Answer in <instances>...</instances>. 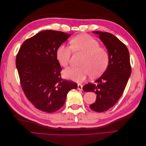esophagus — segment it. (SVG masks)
Masks as SVG:
<instances>
[{
	"label": "esophagus",
	"mask_w": 146,
	"mask_h": 146,
	"mask_svg": "<svg viewBox=\"0 0 146 146\" xmlns=\"http://www.w3.org/2000/svg\"><path fill=\"white\" fill-rule=\"evenodd\" d=\"M77 89L78 90H80V91H82V90H83V86L82 85H80V84H78Z\"/></svg>",
	"instance_id": "obj_1"
}]
</instances>
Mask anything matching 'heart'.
<instances>
[{
    "mask_svg": "<svg viewBox=\"0 0 146 146\" xmlns=\"http://www.w3.org/2000/svg\"><path fill=\"white\" fill-rule=\"evenodd\" d=\"M70 47L62 44L57 48L56 58L63 67H66L74 52H81L85 54L80 67H70L63 72L64 77L77 82L85 80L91 74L92 76H99L107 68L109 61L108 52L100 47L99 42L94 38L86 34L77 35L70 41Z\"/></svg>",
    "mask_w": 146,
    "mask_h": 146,
    "instance_id": "1",
    "label": "heart"
}]
</instances>
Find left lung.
I'll use <instances>...</instances> for the list:
<instances>
[{
    "instance_id": "1",
    "label": "left lung",
    "mask_w": 146,
    "mask_h": 146,
    "mask_svg": "<svg viewBox=\"0 0 146 146\" xmlns=\"http://www.w3.org/2000/svg\"><path fill=\"white\" fill-rule=\"evenodd\" d=\"M92 33L99 35L107 48L108 65L95 84L85 85L83 90L95 92L96 100L90 107L94 111L104 112L116 104L125 90L131 71L130 55L126 46L113 34L99 31Z\"/></svg>"
}]
</instances>
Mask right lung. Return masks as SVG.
Masks as SVG:
<instances>
[{
  "instance_id": "add662e5",
  "label": "right lung",
  "mask_w": 146,
  "mask_h": 146,
  "mask_svg": "<svg viewBox=\"0 0 146 146\" xmlns=\"http://www.w3.org/2000/svg\"><path fill=\"white\" fill-rule=\"evenodd\" d=\"M70 35L55 30L42 31L25 40L16 56L24 94L42 111H56L64 105L68 92L77 88V83L61 78V68L56 58L57 48Z\"/></svg>"
}]
</instances>
